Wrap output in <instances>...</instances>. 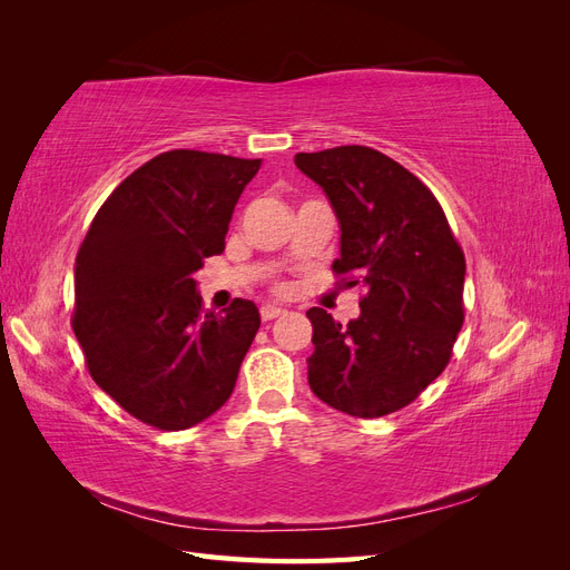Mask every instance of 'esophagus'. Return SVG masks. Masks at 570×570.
<instances>
[{
	"label": "esophagus",
	"mask_w": 570,
	"mask_h": 570,
	"mask_svg": "<svg viewBox=\"0 0 570 570\" xmlns=\"http://www.w3.org/2000/svg\"><path fill=\"white\" fill-rule=\"evenodd\" d=\"M283 314H285L283 306H275V304L262 306V318H264V321H273V318H278V316H283Z\"/></svg>",
	"instance_id": "1"
}]
</instances>
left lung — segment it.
<instances>
[{
	"instance_id": "left-lung-1",
	"label": "left lung",
	"mask_w": 570,
	"mask_h": 570,
	"mask_svg": "<svg viewBox=\"0 0 570 570\" xmlns=\"http://www.w3.org/2000/svg\"><path fill=\"white\" fill-rule=\"evenodd\" d=\"M340 223L337 275L364 285L361 314L342 327L308 308V385L327 406L377 419L411 404L450 364L463 325L465 258L433 193L371 147L295 157Z\"/></svg>"
}]
</instances>
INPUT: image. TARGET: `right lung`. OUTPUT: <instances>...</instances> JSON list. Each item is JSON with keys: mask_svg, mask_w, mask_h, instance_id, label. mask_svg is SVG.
<instances>
[{"mask_svg": "<svg viewBox=\"0 0 570 570\" xmlns=\"http://www.w3.org/2000/svg\"><path fill=\"white\" fill-rule=\"evenodd\" d=\"M262 159L174 149L101 204L76 256L73 333L92 381L159 430L209 419L235 390L262 325L249 299L204 312L193 275L226 247Z\"/></svg>", "mask_w": 570, "mask_h": 570, "instance_id": "add662e5", "label": "right lung"}]
</instances>
